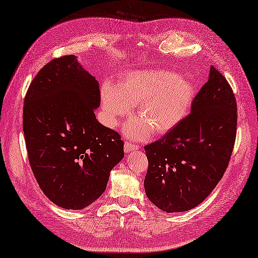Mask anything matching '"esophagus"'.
<instances>
[{"instance_id":"34e87169","label":"esophagus","mask_w":258,"mask_h":258,"mask_svg":"<svg viewBox=\"0 0 258 258\" xmlns=\"http://www.w3.org/2000/svg\"><path fill=\"white\" fill-rule=\"evenodd\" d=\"M137 149H139V146H137V144H134V143L128 142V141L124 143V152L125 153H129V152H131V151H135Z\"/></svg>"}]
</instances>
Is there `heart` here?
<instances>
[{"label":"heart","mask_w":258,"mask_h":258,"mask_svg":"<svg viewBox=\"0 0 258 258\" xmlns=\"http://www.w3.org/2000/svg\"><path fill=\"white\" fill-rule=\"evenodd\" d=\"M194 99V90L187 80L164 70L131 72L117 86L102 87V102L107 121L117 123L137 105L139 119L127 124L129 136L142 138L150 134L168 133L186 117Z\"/></svg>","instance_id":"heart-1"}]
</instances>
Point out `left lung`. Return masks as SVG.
I'll return each instance as SVG.
<instances>
[{"label":"left lung","mask_w":258,"mask_h":258,"mask_svg":"<svg viewBox=\"0 0 258 258\" xmlns=\"http://www.w3.org/2000/svg\"><path fill=\"white\" fill-rule=\"evenodd\" d=\"M236 125L233 91L211 66L209 80L195 96L190 114L160 140L144 147L148 198L166 212L187 211L202 204L229 165Z\"/></svg>","instance_id":"obj_1"}]
</instances>
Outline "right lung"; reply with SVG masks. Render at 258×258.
<instances>
[{
	"label": "right lung",
	"mask_w": 258,
	"mask_h": 258,
	"mask_svg": "<svg viewBox=\"0 0 258 258\" xmlns=\"http://www.w3.org/2000/svg\"><path fill=\"white\" fill-rule=\"evenodd\" d=\"M99 104L98 82L73 54L43 67L25 96L23 131L31 171L61 208L80 210L95 202L124 155L121 136L97 121Z\"/></svg>",
	"instance_id": "right-lung-1"
}]
</instances>
